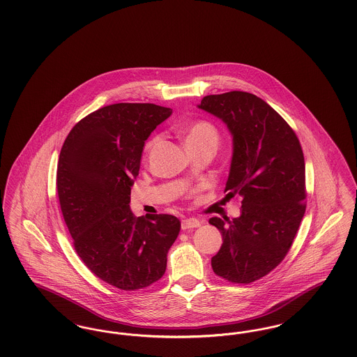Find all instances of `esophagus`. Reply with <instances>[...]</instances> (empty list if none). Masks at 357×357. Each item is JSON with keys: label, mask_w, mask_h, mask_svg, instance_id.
Segmentation results:
<instances>
[{"label": "esophagus", "mask_w": 357, "mask_h": 357, "mask_svg": "<svg viewBox=\"0 0 357 357\" xmlns=\"http://www.w3.org/2000/svg\"><path fill=\"white\" fill-rule=\"evenodd\" d=\"M201 226V221H198L197 218H186L182 221V230H187V229H195Z\"/></svg>", "instance_id": "1"}]
</instances>
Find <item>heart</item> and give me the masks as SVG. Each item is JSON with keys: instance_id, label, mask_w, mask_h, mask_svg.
<instances>
[{"instance_id": "obj_1", "label": "heart", "mask_w": 357, "mask_h": 357, "mask_svg": "<svg viewBox=\"0 0 357 357\" xmlns=\"http://www.w3.org/2000/svg\"><path fill=\"white\" fill-rule=\"evenodd\" d=\"M183 136L188 149L198 147L204 143H214V144L218 143V131L214 127V124H211L207 120H195L190 123L183 132ZM158 139H159L158 136H153V139L147 142L144 147L146 153H150L153 150Z\"/></svg>"}]
</instances>
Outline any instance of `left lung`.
Segmentation results:
<instances>
[{
  "label": "left lung",
  "instance_id": "left-lung-1",
  "mask_svg": "<svg viewBox=\"0 0 357 357\" xmlns=\"http://www.w3.org/2000/svg\"><path fill=\"white\" fill-rule=\"evenodd\" d=\"M223 120L233 135L226 197H241L233 221L210 218L223 243L213 271L233 284L265 277L288 255L305 214V160L296 132L253 93L204 96L198 105Z\"/></svg>",
  "mask_w": 357,
  "mask_h": 357
}]
</instances>
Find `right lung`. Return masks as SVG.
I'll return each instance as SVG.
<instances>
[{
    "mask_svg": "<svg viewBox=\"0 0 357 357\" xmlns=\"http://www.w3.org/2000/svg\"><path fill=\"white\" fill-rule=\"evenodd\" d=\"M171 112L151 102L102 107L75 124L59 156L56 186L75 250L96 277L121 290L162 278L181 230L174 215L135 217L130 208L144 142Z\"/></svg>",
    "mask_w": 357,
    "mask_h": 357,
    "instance_id": "right-lung-1",
    "label": "right lung"
}]
</instances>
